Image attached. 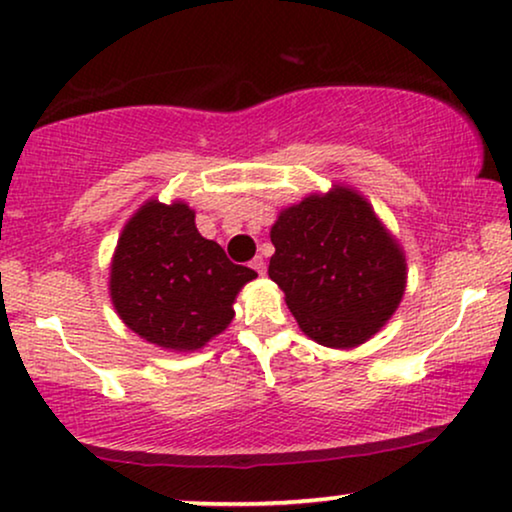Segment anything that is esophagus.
I'll use <instances>...</instances> for the list:
<instances>
[{
	"mask_svg": "<svg viewBox=\"0 0 512 512\" xmlns=\"http://www.w3.org/2000/svg\"><path fill=\"white\" fill-rule=\"evenodd\" d=\"M250 267H252V269H255V271H257V274H264V271H267V262H264V260H262V257H260V255H257V257H255V260H252V262H250Z\"/></svg>",
	"mask_w": 512,
	"mask_h": 512,
	"instance_id": "esophagus-1",
	"label": "esophagus"
}]
</instances>
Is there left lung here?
Returning <instances> with one entry per match:
<instances>
[{
	"label": "left lung",
	"instance_id": "1",
	"mask_svg": "<svg viewBox=\"0 0 512 512\" xmlns=\"http://www.w3.org/2000/svg\"><path fill=\"white\" fill-rule=\"evenodd\" d=\"M269 278L304 335L332 349L370 339L398 309L407 283L403 248L349 187L311 194L271 227Z\"/></svg>",
	"mask_w": 512,
	"mask_h": 512
}]
</instances>
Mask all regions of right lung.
<instances>
[{"label":"right lung","instance_id":"add662e5","mask_svg":"<svg viewBox=\"0 0 512 512\" xmlns=\"http://www.w3.org/2000/svg\"><path fill=\"white\" fill-rule=\"evenodd\" d=\"M255 276L199 234L187 203L147 201L121 231L109 295L145 342L196 351L231 323L238 290Z\"/></svg>","mask_w":512,"mask_h":512}]
</instances>
